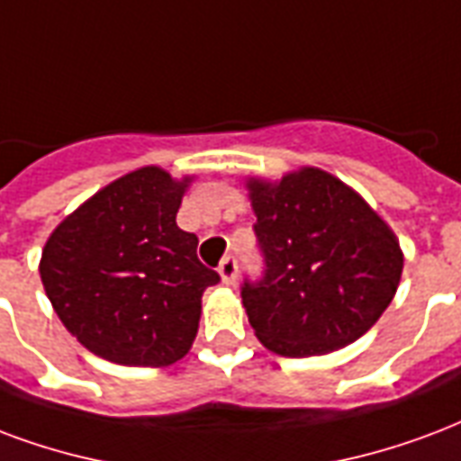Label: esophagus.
Masks as SVG:
<instances>
[{
	"label": "esophagus",
	"instance_id": "1",
	"mask_svg": "<svg viewBox=\"0 0 461 461\" xmlns=\"http://www.w3.org/2000/svg\"><path fill=\"white\" fill-rule=\"evenodd\" d=\"M237 271H240V266H237V258L231 257H224L221 258V264H220V276H221V281L227 283V285H234V281H237Z\"/></svg>",
	"mask_w": 461,
	"mask_h": 461
}]
</instances>
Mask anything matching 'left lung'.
<instances>
[{
	"instance_id": "left-lung-1",
	"label": "left lung",
	"mask_w": 461,
	"mask_h": 461,
	"mask_svg": "<svg viewBox=\"0 0 461 461\" xmlns=\"http://www.w3.org/2000/svg\"><path fill=\"white\" fill-rule=\"evenodd\" d=\"M264 258L241 303L257 337L281 357H317L369 332L393 300L403 254L352 187L303 168L268 185L249 180Z\"/></svg>"
}]
</instances>
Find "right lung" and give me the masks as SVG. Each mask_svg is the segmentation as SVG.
Returning a JSON list of instances; mask_svg holds the SVG:
<instances>
[{"instance_id":"add662e5","label":"right lung","mask_w":461,"mask_h":461,"mask_svg":"<svg viewBox=\"0 0 461 461\" xmlns=\"http://www.w3.org/2000/svg\"><path fill=\"white\" fill-rule=\"evenodd\" d=\"M187 180L141 168L75 210L46 241L41 281L68 332L102 359L168 366L193 347L220 274L176 224Z\"/></svg>"}]
</instances>
